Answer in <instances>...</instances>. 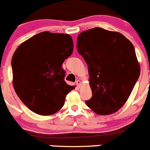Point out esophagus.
Masks as SVG:
<instances>
[{
  "label": "esophagus",
  "instance_id": "34e87169",
  "mask_svg": "<svg viewBox=\"0 0 150 150\" xmlns=\"http://www.w3.org/2000/svg\"><path fill=\"white\" fill-rule=\"evenodd\" d=\"M76 84L77 86H78L79 87H81V81H80V80H77L76 81Z\"/></svg>",
  "mask_w": 150,
  "mask_h": 150
}]
</instances>
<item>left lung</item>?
I'll return each mask as SVG.
<instances>
[{
	"label": "left lung",
	"instance_id": "8db88e82",
	"mask_svg": "<svg viewBox=\"0 0 150 150\" xmlns=\"http://www.w3.org/2000/svg\"><path fill=\"white\" fill-rule=\"evenodd\" d=\"M76 49L88 67L93 96L87 106L100 115L117 112L140 75L132 43L120 33L94 28L79 33Z\"/></svg>",
	"mask_w": 150,
	"mask_h": 150
}]
</instances>
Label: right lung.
Returning a JSON list of instances; mask_svg holds the SVG:
<instances>
[{"label":"right lung","instance_id":"right-lung-1","mask_svg":"<svg viewBox=\"0 0 150 150\" xmlns=\"http://www.w3.org/2000/svg\"><path fill=\"white\" fill-rule=\"evenodd\" d=\"M69 34L41 32L22 43L13 54V86L23 103L40 115H51L63 106L75 88L65 81L64 60L71 55Z\"/></svg>","mask_w":150,"mask_h":150}]
</instances>
